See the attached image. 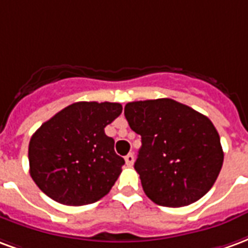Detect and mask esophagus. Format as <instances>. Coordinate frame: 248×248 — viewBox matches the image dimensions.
Instances as JSON below:
<instances>
[{
  "instance_id": "34e87169",
  "label": "esophagus",
  "mask_w": 248,
  "mask_h": 248,
  "mask_svg": "<svg viewBox=\"0 0 248 248\" xmlns=\"http://www.w3.org/2000/svg\"><path fill=\"white\" fill-rule=\"evenodd\" d=\"M125 162H126V165H129V166L133 165V162H135V156H133V153H128V155H126Z\"/></svg>"
}]
</instances>
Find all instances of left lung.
<instances>
[{
    "label": "left lung",
    "mask_w": 248,
    "mask_h": 248,
    "mask_svg": "<svg viewBox=\"0 0 248 248\" xmlns=\"http://www.w3.org/2000/svg\"><path fill=\"white\" fill-rule=\"evenodd\" d=\"M124 115L141 136L135 162L149 200L182 207L205 196L223 164V151L209 117L173 99L128 103Z\"/></svg>",
    "instance_id": "left-lung-1"
}]
</instances>
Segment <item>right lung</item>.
Segmentation results:
<instances>
[{
	"label": "right lung",
	"instance_id": "right-lung-1",
	"mask_svg": "<svg viewBox=\"0 0 248 248\" xmlns=\"http://www.w3.org/2000/svg\"><path fill=\"white\" fill-rule=\"evenodd\" d=\"M123 111L120 103L78 102L43 123L30 139V176L51 200L68 206L107 196L124 158L104 132Z\"/></svg>",
	"mask_w": 248,
	"mask_h": 248
}]
</instances>
